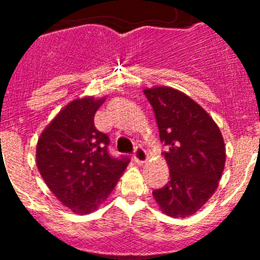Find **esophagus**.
I'll return each mask as SVG.
<instances>
[{
  "instance_id": "esophagus-1",
  "label": "esophagus",
  "mask_w": 260,
  "mask_h": 260,
  "mask_svg": "<svg viewBox=\"0 0 260 260\" xmlns=\"http://www.w3.org/2000/svg\"><path fill=\"white\" fill-rule=\"evenodd\" d=\"M134 160L138 164H144L148 160V153L142 147H137L134 151Z\"/></svg>"
}]
</instances>
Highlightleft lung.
I'll return each mask as SVG.
<instances>
[{
	"mask_svg": "<svg viewBox=\"0 0 260 260\" xmlns=\"http://www.w3.org/2000/svg\"><path fill=\"white\" fill-rule=\"evenodd\" d=\"M155 112L169 181L152 195L165 215H194L216 191L225 167V144L219 126L191 98L167 86L144 88Z\"/></svg>",
	"mask_w": 260,
	"mask_h": 260,
	"instance_id": "left-lung-1",
	"label": "left lung"
}]
</instances>
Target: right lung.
I'll use <instances>...</instances> for the list:
<instances>
[{
  "instance_id": "right-lung-1",
  "label": "right lung",
  "mask_w": 260,
  "mask_h": 260,
  "mask_svg": "<svg viewBox=\"0 0 260 260\" xmlns=\"http://www.w3.org/2000/svg\"><path fill=\"white\" fill-rule=\"evenodd\" d=\"M105 96L74 99L39 137L36 165L50 191L65 207L87 215L104 203L128 164L108 153L109 138L95 127Z\"/></svg>"
}]
</instances>
